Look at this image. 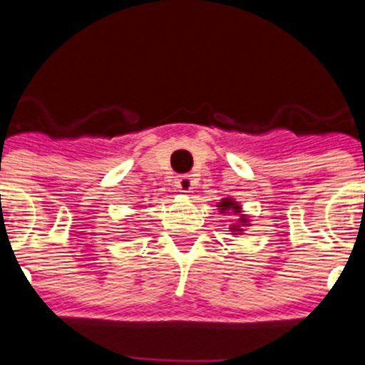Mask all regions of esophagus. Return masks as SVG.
<instances>
[{
    "label": "esophagus",
    "instance_id": "34e87169",
    "mask_svg": "<svg viewBox=\"0 0 365 365\" xmlns=\"http://www.w3.org/2000/svg\"><path fill=\"white\" fill-rule=\"evenodd\" d=\"M175 186L179 188V192L190 193L193 190V180L190 175H180L179 179L175 180Z\"/></svg>",
    "mask_w": 365,
    "mask_h": 365
}]
</instances>
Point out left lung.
I'll list each match as a JSON object with an SVG mask.
<instances>
[{"label": "left lung", "instance_id": "left-lung-1", "mask_svg": "<svg viewBox=\"0 0 365 365\" xmlns=\"http://www.w3.org/2000/svg\"><path fill=\"white\" fill-rule=\"evenodd\" d=\"M217 210L221 212L222 215H227V214H232L235 215V222L234 225H230V232L234 235L237 234H243L245 227H248V222H250V219L247 217V215L243 214V210H241V205L235 199L232 197H225L221 199V202H217Z\"/></svg>", "mask_w": 365, "mask_h": 365}]
</instances>
